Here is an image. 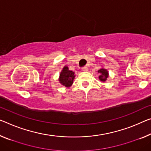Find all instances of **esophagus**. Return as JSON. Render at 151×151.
Masks as SVG:
<instances>
[{"label":"esophagus","instance_id":"obj_1","mask_svg":"<svg viewBox=\"0 0 151 151\" xmlns=\"http://www.w3.org/2000/svg\"><path fill=\"white\" fill-rule=\"evenodd\" d=\"M82 69V71H88V68L85 67V68H83Z\"/></svg>","mask_w":151,"mask_h":151}]
</instances>
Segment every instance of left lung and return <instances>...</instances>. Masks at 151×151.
<instances>
[{"instance_id": "left-lung-1", "label": "left lung", "mask_w": 151, "mask_h": 151, "mask_svg": "<svg viewBox=\"0 0 151 151\" xmlns=\"http://www.w3.org/2000/svg\"><path fill=\"white\" fill-rule=\"evenodd\" d=\"M98 73H99V80L101 81V82H105L106 79L109 77V72L106 69L104 68L100 69L98 70Z\"/></svg>"}]
</instances>
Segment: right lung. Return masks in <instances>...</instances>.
Instances as JSON below:
<instances>
[{
  "label": "right lung",
  "instance_id": "1",
  "mask_svg": "<svg viewBox=\"0 0 151 151\" xmlns=\"http://www.w3.org/2000/svg\"><path fill=\"white\" fill-rule=\"evenodd\" d=\"M75 76V73L73 71L69 70L68 66H65L60 73L59 81L61 84L69 88L72 85Z\"/></svg>",
  "mask_w": 151,
  "mask_h": 151
}]
</instances>
